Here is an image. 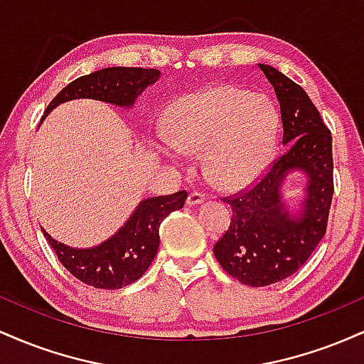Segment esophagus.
Returning a JSON list of instances; mask_svg holds the SVG:
<instances>
[{
	"label": "esophagus",
	"instance_id": "esophagus-1",
	"mask_svg": "<svg viewBox=\"0 0 364 364\" xmlns=\"http://www.w3.org/2000/svg\"><path fill=\"white\" fill-rule=\"evenodd\" d=\"M203 200H205V195H203L202 191H191L186 198V205H198Z\"/></svg>",
	"mask_w": 364,
	"mask_h": 364
}]
</instances>
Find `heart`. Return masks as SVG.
<instances>
[{
    "label": "heart",
    "mask_w": 364,
    "mask_h": 364,
    "mask_svg": "<svg viewBox=\"0 0 364 364\" xmlns=\"http://www.w3.org/2000/svg\"><path fill=\"white\" fill-rule=\"evenodd\" d=\"M279 114L267 95L215 85L186 95L169 114V139L183 152L205 150V168L217 185L253 181L272 159Z\"/></svg>",
    "instance_id": "obj_1"
}]
</instances>
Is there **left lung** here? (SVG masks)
<instances>
[{
  "mask_svg": "<svg viewBox=\"0 0 364 364\" xmlns=\"http://www.w3.org/2000/svg\"><path fill=\"white\" fill-rule=\"evenodd\" d=\"M281 104L286 152L252 186L223 198L231 205L228 231L214 245L220 267L245 286L263 287L296 274L327 231L333 195L332 135L298 83L269 65H258ZM307 174V196L292 216L280 195L289 170Z\"/></svg>",
  "mask_w": 364,
  "mask_h": 364,
  "instance_id": "8db88e82",
  "label": "left lung"
}]
</instances>
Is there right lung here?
I'll use <instances>...</instances> for the list:
<instances>
[{
	"label": "right lung",
	"mask_w": 364,
	"mask_h": 364,
	"mask_svg": "<svg viewBox=\"0 0 364 364\" xmlns=\"http://www.w3.org/2000/svg\"><path fill=\"white\" fill-rule=\"evenodd\" d=\"M159 75L161 72L154 68L112 66L99 70L68 83L49 102L44 116L58 104L72 99H97L132 107L141 92L159 80ZM186 196V191L181 190L144 200L114 236L89 250L70 248L53 240L44 229L43 232L58 260L73 277L97 289H121L147 272L159 250V225L171 212L183 208Z\"/></svg>",
	"instance_id": "obj_1"
}]
</instances>
